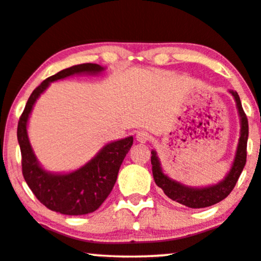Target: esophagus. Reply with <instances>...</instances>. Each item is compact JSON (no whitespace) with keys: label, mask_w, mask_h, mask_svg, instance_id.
Instances as JSON below:
<instances>
[{"label":"esophagus","mask_w":261,"mask_h":261,"mask_svg":"<svg viewBox=\"0 0 261 261\" xmlns=\"http://www.w3.org/2000/svg\"><path fill=\"white\" fill-rule=\"evenodd\" d=\"M149 138H150V136H149V134L147 133V131H138V133H136V140L137 142H140V143H145V142H148Z\"/></svg>","instance_id":"esophagus-1"}]
</instances>
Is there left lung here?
I'll return each instance as SVG.
<instances>
[{"label":"left lung","instance_id":"obj_1","mask_svg":"<svg viewBox=\"0 0 261 261\" xmlns=\"http://www.w3.org/2000/svg\"><path fill=\"white\" fill-rule=\"evenodd\" d=\"M229 93L234 96L236 102V109H238L240 124H241V130H240V138L238 148H236V154L232 162L230 171L223 180L215 185L206 187H191L184 184L176 181L169 178L163 173L161 168V163L158 158L155 150H151V165H152V175L156 185L161 187L163 192L172 200L178 201L182 205L192 207V209H200V207L211 206L214 204L220 203L234 189L236 182H238L239 176L241 175L244 167L246 165V159H247V140H248V120L246 113L242 109L241 100L240 96L234 90H229Z\"/></svg>","mask_w":261,"mask_h":261}]
</instances>
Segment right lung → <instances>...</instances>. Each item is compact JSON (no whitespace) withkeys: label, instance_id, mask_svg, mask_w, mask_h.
<instances>
[{"label":"right lung","instance_id":"add662e5","mask_svg":"<svg viewBox=\"0 0 261 261\" xmlns=\"http://www.w3.org/2000/svg\"><path fill=\"white\" fill-rule=\"evenodd\" d=\"M105 68L94 63L72 65L50 76L40 83L29 98L17 124V142L21 150L22 174L37 199L47 209L63 215L77 216L90 214L105 201L117 181L120 165L134 143V137H126L106 144L85 166L70 173L45 171L31 147L27 123L34 103L51 82L72 75H96Z\"/></svg>","mask_w":261,"mask_h":261}]
</instances>
